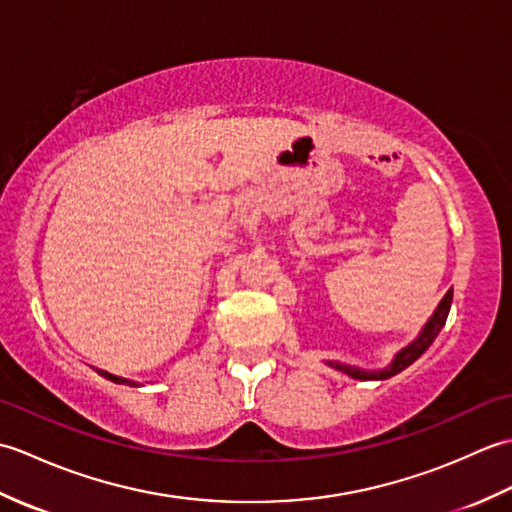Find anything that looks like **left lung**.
Returning <instances> with one entry per match:
<instances>
[{"label":"left lung","instance_id":"obj_1","mask_svg":"<svg viewBox=\"0 0 512 512\" xmlns=\"http://www.w3.org/2000/svg\"><path fill=\"white\" fill-rule=\"evenodd\" d=\"M451 301H453V288L447 292V295L442 297V301L438 303V308L433 310L429 321L422 325V330H420V334L416 336V339H413L409 345L402 347L400 352H396V356L391 358V363L387 367L365 369V367L347 365V363H341V361H325V363H328L334 369H339L341 374H347V376L358 378V380H385V378L396 376L398 372H402V369L409 367L413 361H418V358L429 350V345L436 341V336L444 328V323H447L449 310H451Z\"/></svg>","mask_w":512,"mask_h":512}]
</instances>
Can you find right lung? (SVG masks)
<instances>
[{"label":"right lung","mask_w":512,"mask_h":512,"mask_svg":"<svg viewBox=\"0 0 512 512\" xmlns=\"http://www.w3.org/2000/svg\"><path fill=\"white\" fill-rule=\"evenodd\" d=\"M94 372L99 374V376H103V378H107V380H112V383H116V385L140 387V383H134V380H127V378H121V376H114V374H110V372H103V369H94Z\"/></svg>","instance_id":"right-lung-1"}]
</instances>
